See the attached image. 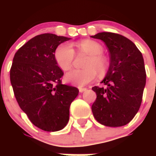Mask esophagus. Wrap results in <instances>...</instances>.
<instances>
[{
	"label": "esophagus",
	"instance_id": "34e87169",
	"mask_svg": "<svg viewBox=\"0 0 156 156\" xmlns=\"http://www.w3.org/2000/svg\"><path fill=\"white\" fill-rule=\"evenodd\" d=\"M87 90V88H83V87H80L79 88V91L80 93H83V92H84Z\"/></svg>",
	"mask_w": 156,
	"mask_h": 156
}]
</instances>
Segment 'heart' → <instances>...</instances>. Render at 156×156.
<instances>
[{
    "instance_id": "obj_1",
    "label": "heart",
    "mask_w": 156,
    "mask_h": 156,
    "mask_svg": "<svg viewBox=\"0 0 156 156\" xmlns=\"http://www.w3.org/2000/svg\"><path fill=\"white\" fill-rule=\"evenodd\" d=\"M77 47L82 51L90 55L86 61L83 69H74L65 76L66 82L77 87H83L95 79L97 73L103 75L107 70V62L101 55L102 46L91 40H85L77 43ZM75 51L70 44L63 43L56 48L55 58L58 66L64 71L70 69L73 63Z\"/></svg>"
}]
</instances>
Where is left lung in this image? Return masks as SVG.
Segmentation results:
<instances>
[{
	"instance_id": "1",
	"label": "left lung",
	"mask_w": 156,
	"mask_h": 156,
	"mask_svg": "<svg viewBox=\"0 0 156 156\" xmlns=\"http://www.w3.org/2000/svg\"><path fill=\"white\" fill-rule=\"evenodd\" d=\"M108 48L110 64L101 81L94 87L97 98L91 107L95 119L112 127L122 126L133 119L140 108L146 83L144 58L136 45L122 35L102 32L91 36Z\"/></svg>"
}]
</instances>
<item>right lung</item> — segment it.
Segmentation results:
<instances>
[{"mask_svg":"<svg viewBox=\"0 0 156 156\" xmlns=\"http://www.w3.org/2000/svg\"><path fill=\"white\" fill-rule=\"evenodd\" d=\"M70 39L41 34L14 56L10 80L18 104L32 123L45 131H58L67 125L70 105L79 93L76 87L62 83L63 72L55 58L58 46Z\"/></svg>","mask_w":156,"mask_h":156,"instance_id":"add662e5","label":"right lung"}]
</instances>
